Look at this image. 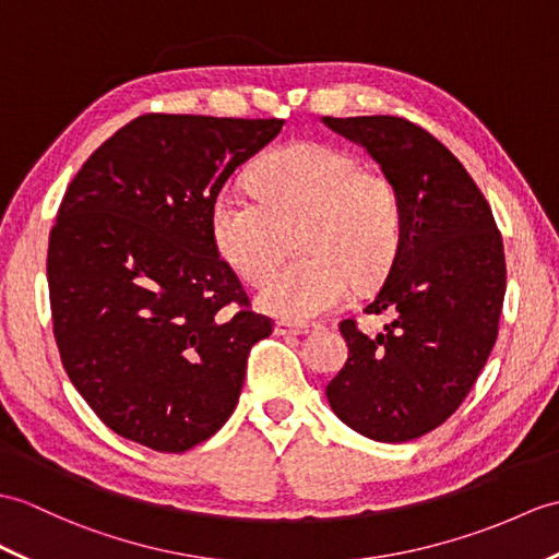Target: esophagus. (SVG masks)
Wrapping results in <instances>:
<instances>
[{"mask_svg":"<svg viewBox=\"0 0 559 559\" xmlns=\"http://www.w3.org/2000/svg\"><path fill=\"white\" fill-rule=\"evenodd\" d=\"M314 326H309V323H297V321H276V333L278 335H305L309 333Z\"/></svg>","mask_w":559,"mask_h":559,"instance_id":"obj_1","label":"esophagus"}]
</instances>
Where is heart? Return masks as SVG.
Wrapping results in <instances>:
<instances>
[{
  "instance_id": "b5f03b06",
  "label": "heart",
  "mask_w": 559,
  "mask_h": 559,
  "mask_svg": "<svg viewBox=\"0 0 559 559\" xmlns=\"http://www.w3.org/2000/svg\"><path fill=\"white\" fill-rule=\"evenodd\" d=\"M254 198L221 190L210 210L216 252L252 285L283 252V233L297 228L295 264L271 276L257 305L285 321H307L345 302L353 278L369 283L391 266L402 233L393 180L361 168L355 154L295 142L254 166Z\"/></svg>"
}]
</instances>
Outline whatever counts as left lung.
<instances>
[{"mask_svg": "<svg viewBox=\"0 0 559 559\" xmlns=\"http://www.w3.org/2000/svg\"><path fill=\"white\" fill-rule=\"evenodd\" d=\"M393 180L400 245L365 314H391L367 335L341 321L349 357L329 383L333 412L357 433L405 443L433 431L469 395L498 338L502 236L474 178L443 142L400 116H323Z\"/></svg>", "mask_w": 559, "mask_h": 559, "instance_id": "8db88e82", "label": "left lung"}]
</instances>
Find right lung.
Instances as JSON below:
<instances>
[{
  "mask_svg": "<svg viewBox=\"0 0 559 559\" xmlns=\"http://www.w3.org/2000/svg\"><path fill=\"white\" fill-rule=\"evenodd\" d=\"M283 123L138 116L67 188L47 250L55 338L75 391L114 433L186 452L236 409L250 349L274 321L250 309L218 257L210 210Z\"/></svg>",
  "mask_w": 559,
  "mask_h": 559,
  "instance_id": "1",
  "label": "right lung"
}]
</instances>
